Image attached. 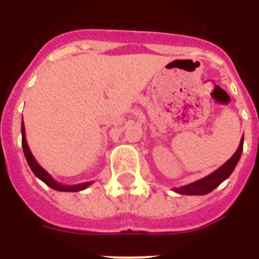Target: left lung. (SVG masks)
<instances>
[{
    "instance_id": "1",
    "label": "left lung",
    "mask_w": 259,
    "mask_h": 259,
    "mask_svg": "<svg viewBox=\"0 0 259 259\" xmlns=\"http://www.w3.org/2000/svg\"><path fill=\"white\" fill-rule=\"evenodd\" d=\"M242 145H244V137H241L240 145L236 152H235V154L226 163L222 164L218 170H215L210 175L205 176V178L200 180H196V182L191 183V184L183 185V187H179V188H174V192L179 194H185V196H203V194H207L211 191H214L221 183L228 179V176L233 172L237 162L240 161V157H241Z\"/></svg>"
}]
</instances>
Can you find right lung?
<instances>
[{
    "instance_id": "add662e5",
    "label": "right lung",
    "mask_w": 259,
    "mask_h": 259,
    "mask_svg": "<svg viewBox=\"0 0 259 259\" xmlns=\"http://www.w3.org/2000/svg\"><path fill=\"white\" fill-rule=\"evenodd\" d=\"M22 146H23V152H24V157H26L27 163H28V166H29V168L32 170V172L35 174V175L37 176L41 182H44L48 187H50V188L54 189V191L80 192V191H83V189L88 188L89 185L93 183V182H87V183H81V184L65 185V184H62V183H58L57 180L53 179V176L37 163L36 158L33 157V154H32L31 149H29V146H28V144H27V140H26V128H24V123L23 122H22Z\"/></svg>"
}]
</instances>
